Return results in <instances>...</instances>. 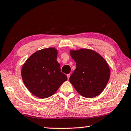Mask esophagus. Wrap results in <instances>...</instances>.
Masks as SVG:
<instances>
[{
	"label": "esophagus",
	"instance_id": "1",
	"mask_svg": "<svg viewBox=\"0 0 131 131\" xmlns=\"http://www.w3.org/2000/svg\"><path fill=\"white\" fill-rule=\"evenodd\" d=\"M67 77H68V79H69V78H70V74H67Z\"/></svg>",
	"mask_w": 131,
	"mask_h": 131
}]
</instances>
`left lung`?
Returning a JSON list of instances; mask_svg holds the SVG:
<instances>
[{
  "label": "left lung",
  "mask_w": 131,
  "mask_h": 131,
  "mask_svg": "<svg viewBox=\"0 0 131 131\" xmlns=\"http://www.w3.org/2000/svg\"><path fill=\"white\" fill-rule=\"evenodd\" d=\"M70 55L76 62V69L69 81L76 91L85 98L98 96L103 91L110 76L107 62L94 50L82 49L71 50Z\"/></svg>",
  "instance_id": "obj_1"
}]
</instances>
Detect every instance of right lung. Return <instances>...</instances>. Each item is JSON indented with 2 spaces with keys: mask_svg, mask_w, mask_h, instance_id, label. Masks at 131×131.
<instances>
[{
  "mask_svg": "<svg viewBox=\"0 0 131 131\" xmlns=\"http://www.w3.org/2000/svg\"><path fill=\"white\" fill-rule=\"evenodd\" d=\"M57 56L56 49H43L33 53L23 66V81L28 90L38 98L53 95L68 79L61 71Z\"/></svg>",
  "mask_w": 131,
  "mask_h": 131,
  "instance_id": "1",
  "label": "right lung"
}]
</instances>
